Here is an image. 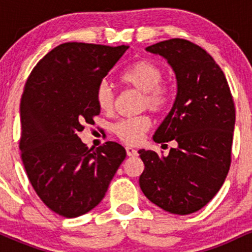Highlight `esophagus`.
<instances>
[{
	"instance_id": "obj_1",
	"label": "esophagus",
	"mask_w": 252,
	"mask_h": 252,
	"mask_svg": "<svg viewBox=\"0 0 252 252\" xmlns=\"http://www.w3.org/2000/svg\"><path fill=\"white\" fill-rule=\"evenodd\" d=\"M126 155L128 156L137 155V150L132 148V147H126Z\"/></svg>"
}]
</instances>
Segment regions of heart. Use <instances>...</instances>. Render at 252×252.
Instances as JSON below:
<instances>
[{
	"mask_svg": "<svg viewBox=\"0 0 252 252\" xmlns=\"http://www.w3.org/2000/svg\"><path fill=\"white\" fill-rule=\"evenodd\" d=\"M163 70L148 59L132 63L122 72L120 82L123 85L142 92L141 106L148 108L153 112H161L169 102V91L163 85ZM96 102L102 111H110L114 108L115 92L106 82L98 84L96 89ZM150 128L148 116L121 120L114 126V131L121 140L129 144H137Z\"/></svg>",
	"mask_w": 252,
	"mask_h": 252,
	"instance_id": "obj_1",
	"label": "heart"
}]
</instances>
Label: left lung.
<instances>
[{
  "label": "left lung",
  "instance_id": "1",
  "mask_svg": "<svg viewBox=\"0 0 252 252\" xmlns=\"http://www.w3.org/2000/svg\"><path fill=\"white\" fill-rule=\"evenodd\" d=\"M147 52L167 60L176 97L155 131L156 143L175 141L167 156L138 150L144 163L140 187L153 204L174 215L196 212L212 200L230 169L236 111L224 72L198 45L170 39Z\"/></svg>",
  "mask_w": 252,
  "mask_h": 252
}]
</instances>
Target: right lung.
Wrapping results in <instances>:
<instances>
[{"label":"right lung","mask_w":252,"mask_h":252,"mask_svg":"<svg viewBox=\"0 0 252 252\" xmlns=\"http://www.w3.org/2000/svg\"><path fill=\"white\" fill-rule=\"evenodd\" d=\"M129 46L66 42L36 63L21 104L22 162L43 204L65 218L97 206L126 156L116 142L89 149L79 138L100 109L96 89Z\"/></svg>","instance_id":"obj_1"}]
</instances>
